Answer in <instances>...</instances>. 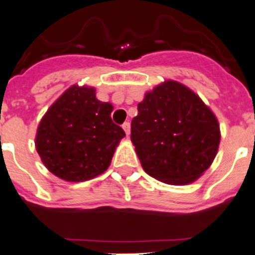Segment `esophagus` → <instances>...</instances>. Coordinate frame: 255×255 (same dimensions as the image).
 Listing matches in <instances>:
<instances>
[{
  "label": "esophagus",
  "instance_id": "obj_1",
  "mask_svg": "<svg viewBox=\"0 0 255 255\" xmlns=\"http://www.w3.org/2000/svg\"><path fill=\"white\" fill-rule=\"evenodd\" d=\"M123 127V129H125V132H126V134H127V137H129V134H130V123L129 122H126L125 125L122 126Z\"/></svg>",
  "mask_w": 255,
  "mask_h": 255
}]
</instances>
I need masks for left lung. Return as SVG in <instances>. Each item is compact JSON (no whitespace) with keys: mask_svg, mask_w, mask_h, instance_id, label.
<instances>
[{"mask_svg":"<svg viewBox=\"0 0 255 255\" xmlns=\"http://www.w3.org/2000/svg\"><path fill=\"white\" fill-rule=\"evenodd\" d=\"M130 129L144 172L173 185L198 179L213 163L221 142L211 108L190 88L172 80L145 93Z\"/></svg>","mask_w":255,"mask_h":255,"instance_id":"1","label":"left lung"}]
</instances>
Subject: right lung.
<instances>
[{
    "mask_svg": "<svg viewBox=\"0 0 255 255\" xmlns=\"http://www.w3.org/2000/svg\"><path fill=\"white\" fill-rule=\"evenodd\" d=\"M113 106L90 86H71L47 110L37 128V153L44 167L67 182H85L110 167L126 135L111 118Z\"/></svg>",
    "mask_w": 255,
    "mask_h": 255,
    "instance_id": "1",
    "label": "right lung"
}]
</instances>
